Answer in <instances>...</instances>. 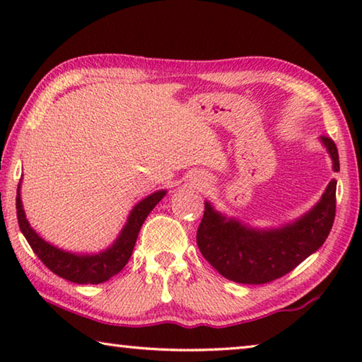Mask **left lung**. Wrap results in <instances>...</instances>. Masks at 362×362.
Masks as SVG:
<instances>
[{
  "label": "left lung",
  "mask_w": 362,
  "mask_h": 362,
  "mask_svg": "<svg viewBox=\"0 0 362 362\" xmlns=\"http://www.w3.org/2000/svg\"><path fill=\"white\" fill-rule=\"evenodd\" d=\"M321 140L339 173L337 145L326 136ZM335 189L334 179L313 209L279 230H250L206 203L196 243L204 259L226 279L241 284L272 283L291 273L326 241L335 218Z\"/></svg>",
  "instance_id": "8db88e82"
}]
</instances>
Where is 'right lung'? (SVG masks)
I'll list each match as a JSON object with an SVG mask.
<instances>
[{
    "label": "right lung",
    "mask_w": 362,
    "mask_h": 362,
    "mask_svg": "<svg viewBox=\"0 0 362 362\" xmlns=\"http://www.w3.org/2000/svg\"><path fill=\"white\" fill-rule=\"evenodd\" d=\"M19 188H17L16 196L17 220H19L21 231L28 241L30 247L33 249V252L38 255V259L52 273H56L57 276L76 284H100L115 276V274H118L131 259L139 231L142 228L145 218L148 217L153 207L166 194V192H156L144 201H140L132 209L126 226L122 228L119 238L115 241L112 247L97 255H76L64 252V250L51 246V244L36 235L32 226L27 222L25 214H23Z\"/></svg>",
    "instance_id": "1"
}]
</instances>
